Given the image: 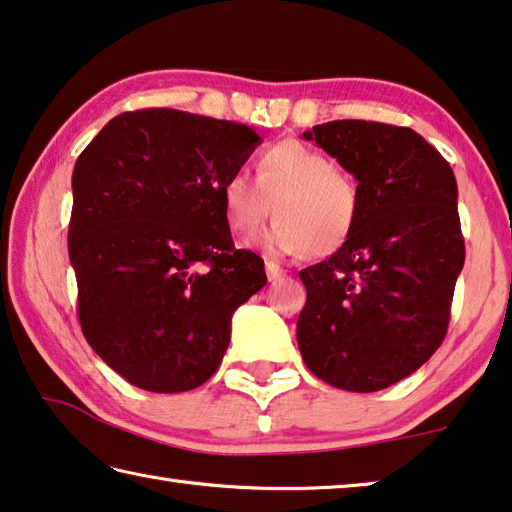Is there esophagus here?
Segmentation results:
<instances>
[{
    "label": "esophagus",
    "mask_w": 512,
    "mask_h": 512,
    "mask_svg": "<svg viewBox=\"0 0 512 512\" xmlns=\"http://www.w3.org/2000/svg\"><path fill=\"white\" fill-rule=\"evenodd\" d=\"M264 268H266V275H268V280H271V282L280 280V277L284 275V268H282L280 264L271 262V259H266V262H264Z\"/></svg>",
    "instance_id": "1"
}]
</instances>
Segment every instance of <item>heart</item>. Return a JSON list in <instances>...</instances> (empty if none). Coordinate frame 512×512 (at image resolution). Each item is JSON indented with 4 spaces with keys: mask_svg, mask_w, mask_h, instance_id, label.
<instances>
[{
    "mask_svg": "<svg viewBox=\"0 0 512 512\" xmlns=\"http://www.w3.org/2000/svg\"><path fill=\"white\" fill-rule=\"evenodd\" d=\"M221 205L228 228L241 237L255 235L273 207L277 221L264 239L268 250L327 257L348 244L357 228L361 189L325 153L282 140L259 151L255 180L244 171L223 180Z\"/></svg>",
    "mask_w": 512,
    "mask_h": 512,
    "instance_id": "b5f03b06",
    "label": "heart"
}]
</instances>
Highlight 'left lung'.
<instances>
[{
  "instance_id": "left-lung-1",
  "label": "left lung",
  "mask_w": 512,
  "mask_h": 512,
  "mask_svg": "<svg viewBox=\"0 0 512 512\" xmlns=\"http://www.w3.org/2000/svg\"><path fill=\"white\" fill-rule=\"evenodd\" d=\"M357 178L361 219L348 244L300 271L298 348L329 386L375 393L440 348L465 244L449 162L411 128L327 121L302 133Z\"/></svg>"
}]
</instances>
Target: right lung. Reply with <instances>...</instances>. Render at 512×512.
<instances>
[{
  "instance_id": "add662e5",
  "label": "right lung",
  "mask_w": 512,
  "mask_h": 512,
  "mask_svg": "<svg viewBox=\"0 0 512 512\" xmlns=\"http://www.w3.org/2000/svg\"><path fill=\"white\" fill-rule=\"evenodd\" d=\"M262 137L246 124L171 108L121 112L74 164L69 262L92 350L133 386L205 384L237 307L266 284L237 250L221 183Z\"/></svg>"
}]
</instances>
